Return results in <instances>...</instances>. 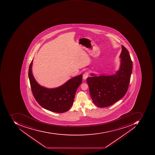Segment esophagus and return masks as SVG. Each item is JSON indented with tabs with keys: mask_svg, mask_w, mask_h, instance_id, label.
<instances>
[{
	"mask_svg": "<svg viewBox=\"0 0 155 155\" xmlns=\"http://www.w3.org/2000/svg\"><path fill=\"white\" fill-rule=\"evenodd\" d=\"M88 75H89V74H88V72H86V73H84L83 75V80H85L87 79V78L88 77Z\"/></svg>",
	"mask_w": 155,
	"mask_h": 155,
	"instance_id": "34e87169",
	"label": "esophagus"
}]
</instances>
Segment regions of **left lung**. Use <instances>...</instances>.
<instances>
[{"mask_svg":"<svg viewBox=\"0 0 155 155\" xmlns=\"http://www.w3.org/2000/svg\"><path fill=\"white\" fill-rule=\"evenodd\" d=\"M119 69L112 75L91 74L87 82L93 102L96 106H110L125 95L129 87L132 70V61L127 50L121 45Z\"/></svg>","mask_w":155,"mask_h":155,"instance_id":"left-lung-1","label":"left lung"}]
</instances>
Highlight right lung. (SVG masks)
Listing matches in <instances>:
<instances>
[{
    "label": "right lung",
    "instance_id": "right-lung-1",
    "mask_svg": "<svg viewBox=\"0 0 155 155\" xmlns=\"http://www.w3.org/2000/svg\"><path fill=\"white\" fill-rule=\"evenodd\" d=\"M32 62L30 65L28 77L31 91L38 103L45 109L55 113L68 111L73 105L75 93L82 81L80 74L68 80L59 87L48 88L38 84L32 73Z\"/></svg>",
    "mask_w": 155,
    "mask_h": 155
}]
</instances>
